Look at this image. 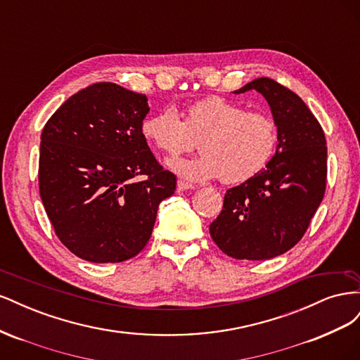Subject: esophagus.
Wrapping results in <instances>:
<instances>
[{
	"label": "esophagus",
	"mask_w": 360,
	"mask_h": 360,
	"mask_svg": "<svg viewBox=\"0 0 360 360\" xmlns=\"http://www.w3.org/2000/svg\"><path fill=\"white\" fill-rule=\"evenodd\" d=\"M195 186L193 184H191V183H186V181H183V180H179L177 181V191H188V189H193Z\"/></svg>",
	"instance_id": "esophagus-1"
}]
</instances>
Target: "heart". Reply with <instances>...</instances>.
Listing matches in <instances>:
<instances>
[{"label": "heart", "instance_id": "heart-1", "mask_svg": "<svg viewBox=\"0 0 360 360\" xmlns=\"http://www.w3.org/2000/svg\"><path fill=\"white\" fill-rule=\"evenodd\" d=\"M147 143L169 156L193 147L201 155L172 159L168 167L189 181L219 177L224 183L252 179L270 162L278 146V126L264 112L213 96L188 106L181 120L172 106L147 115L141 123Z\"/></svg>", "mask_w": 360, "mask_h": 360}]
</instances>
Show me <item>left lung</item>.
Returning <instances> with one entry per match:
<instances>
[{"label": "left lung", "instance_id": "obj_1", "mask_svg": "<svg viewBox=\"0 0 360 360\" xmlns=\"http://www.w3.org/2000/svg\"><path fill=\"white\" fill-rule=\"evenodd\" d=\"M264 96L278 126L276 155L257 176L228 189L210 236L237 259H269L287 252L307 233L323 201L328 176L324 132L300 97L270 78L250 81L240 94Z\"/></svg>", "mask_w": 360, "mask_h": 360}]
</instances>
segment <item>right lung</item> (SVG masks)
<instances>
[{
  "mask_svg": "<svg viewBox=\"0 0 360 360\" xmlns=\"http://www.w3.org/2000/svg\"><path fill=\"white\" fill-rule=\"evenodd\" d=\"M148 111L146 94L97 82L69 97L43 127L41 202L61 243L85 261L138 255L160 201L176 191V176L141 134Z\"/></svg>",
  "mask_w": 360,
  "mask_h": 360,
  "instance_id": "add662e5",
  "label": "right lung"
}]
</instances>
